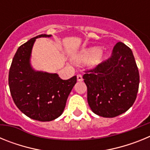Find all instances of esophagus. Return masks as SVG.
Masks as SVG:
<instances>
[{
    "instance_id": "obj_1",
    "label": "esophagus",
    "mask_w": 150,
    "mask_h": 150,
    "mask_svg": "<svg viewBox=\"0 0 150 150\" xmlns=\"http://www.w3.org/2000/svg\"><path fill=\"white\" fill-rule=\"evenodd\" d=\"M76 77H77V81L78 82L83 81V76H82L81 74H77V76H76Z\"/></svg>"
}]
</instances>
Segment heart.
Returning <instances> with one entry per match:
<instances>
[{"mask_svg":"<svg viewBox=\"0 0 150 150\" xmlns=\"http://www.w3.org/2000/svg\"><path fill=\"white\" fill-rule=\"evenodd\" d=\"M100 54V50L97 48L89 49L83 50L81 53L79 54L76 57V61L78 62H86L93 60L99 56Z\"/></svg>","mask_w":150,"mask_h":150,"instance_id":"1","label":"heart"}]
</instances>
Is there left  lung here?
I'll return each instance as SVG.
<instances>
[{
    "instance_id": "obj_1",
    "label": "left lung",
    "mask_w": 150,
    "mask_h": 150,
    "mask_svg": "<svg viewBox=\"0 0 150 150\" xmlns=\"http://www.w3.org/2000/svg\"><path fill=\"white\" fill-rule=\"evenodd\" d=\"M84 72L87 100L95 114L112 118L133 105L140 76L132 50L126 45L118 42L109 59Z\"/></svg>"
}]
</instances>
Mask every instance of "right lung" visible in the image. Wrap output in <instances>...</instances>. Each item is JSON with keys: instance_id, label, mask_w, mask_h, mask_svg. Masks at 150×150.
Segmentation results:
<instances>
[{"instance_id": "1", "label": "right lung", "mask_w": 150, "mask_h": 150, "mask_svg": "<svg viewBox=\"0 0 150 150\" xmlns=\"http://www.w3.org/2000/svg\"><path fill=\"white\" fill-rule=\"evenodd\" d=\"M40 34L18 47L9 72V86L13 100L24 114L34 120L50 122L61 116L68 95L76 83V76L67 80L57 74L35 71L30 64L33 45Z\"/></svg>"}]
</instances>
